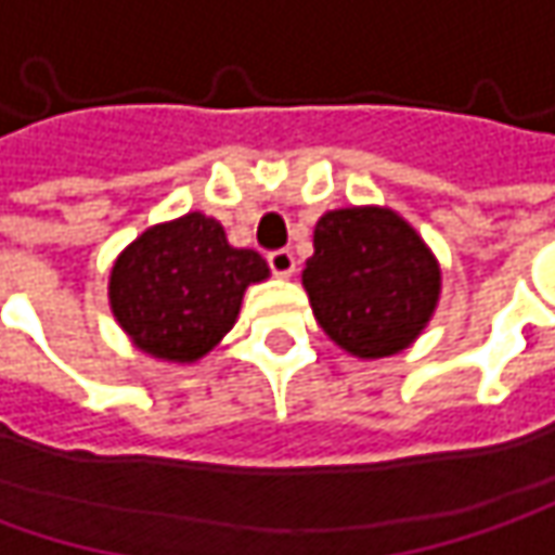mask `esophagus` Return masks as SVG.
Returning <instances> with one entry per match:
<instances>
[{
  "instance_id": "34e87169",
  "label": "esophagus",
  "mask_w": 555,
  "mask_h": 555,
  "mask_svg": "<svg viewBox=\"0 0 555 555\" xmlns=\"http://www.w3.org/2000/svg\"><path fill=\"white\" fill-rule=\"evenodd\" d=\"M264 259H268V268H271L278 278H291L293 271H296V259H293L291 249H274V253H268Z\"/></svg>"
}]
</instances>
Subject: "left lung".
<instances>
[{
	"mask_svg": "<svg viewBox=\"0 0 555 555\" xmlns=\"http://www.w3.org/2000/svg\"><path fill=\"white\" fill-rule=\"evenodd\" d=\"M302 287L337 347L380 359L425 331L440 296V264L397 211L337 208L315 224Z\"/></svg>",
	"mask_w": 555,
	"mask_h": 555,
	"instance_id": "obj_1",
	"label": "left lung"
}]
</instances>
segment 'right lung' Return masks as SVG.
<instances>
[{
	"label": "right lung",
	"instance_id": "add662e5",
	"mask_svg": "<svg viewBox=\"0 0 555 555\" xmlns=\"http://www.w3.org/2000/svg\"><path fill=\"white\" fill-rule=\"evenodd\" d=\"M268 278L253 249H234L199 211L155 224L112 268L108 299L127 337L165 362H196L234 327L243 291Z\"/></svg>",
	"mask_w": 555,
	"mask_h": 555
}]
</instances>
